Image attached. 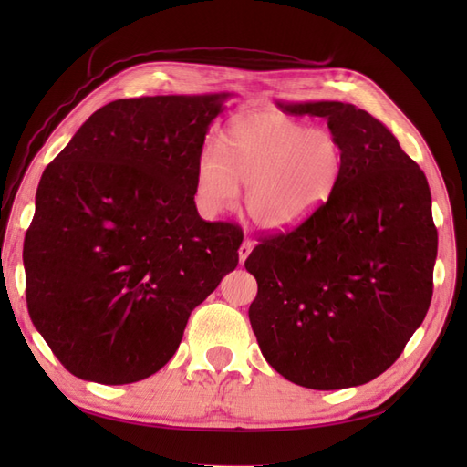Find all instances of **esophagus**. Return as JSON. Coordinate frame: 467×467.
<instances>
[{
  "instance_id": "1",
  "label": "esophagus",
  "mask_w": 467,
  "mask_h": 467,
  "mask_svg": "<svg viewBox=\"0 0 467 467\" xmlns=\"http://www.w3.org/2000/svg\"><path fill=\"white\" fill-rule=\"evenodd\" d=\"M253 245H255V244H253L251 242V239H244V244L242 245H239V263H245V259L249 257V253L253 251Z\"/></svg>"
}]
</instances>
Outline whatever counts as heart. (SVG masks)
I'll return each instance as SVG.
<instances>
[{
  "label": "heart",
  "instance_id": "heart-1",
  "mask_svg": "<svg viewBox=\"0 0 467 467\" xmlns=\"http://www.w3.org/2000/svg\"><path fill=\"white\" fill-rule=\"evenodd\" d=\"M220 151L206 150L196 167V196L204 212L220 214L247 185L245 208L259 228L285 232L325 206L345 169L337 136L278 110L239 119L222 136Z\"/></svg>",
  "mask_w": 467,
  "mask_h": 467
}]
</instances>
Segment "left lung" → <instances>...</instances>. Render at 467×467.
Returning a JSON list of instances; mask_svg holds the SVG:
<instances>
[{"label":"left lung","instance_id":"8db88e82","mask_svg":"<svg viewBox=\"0 0 467 467\" xmlns=\"http://www.w3.org/2000/svg\"><path fill=\"white\" fill-rule=\"evenodd\" d=\"M327 119L341 182L304 223L259 237L249 321L265 360L294 384L343 389L400 358L432 298L438 234L420 167L384 124L338 101L278 103Z\"/></svg>","mask_w":467,"mask_h":467}]
</instances>
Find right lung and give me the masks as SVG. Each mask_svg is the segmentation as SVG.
I'll use <instances>...</instances> for the list:
<instances>
[{
  "label": "right lung",
  "instance_id": "obj_1",
  "mask_svg": "<svg viewBox=\"0 0 467 467\" xmlns=\"http://www.w3.org/2000/svg\"><path fill=\"white\" fill-rule=\"evenodd\" d=\"M225 97L119 99L42 173L23 244L26 307L74 376L120 386L163 368L192 309L237 266L242 228L194 204Z\"/></svg>",
  "mask_w": 467,
  "mask_h": 467
}]
</instances>
